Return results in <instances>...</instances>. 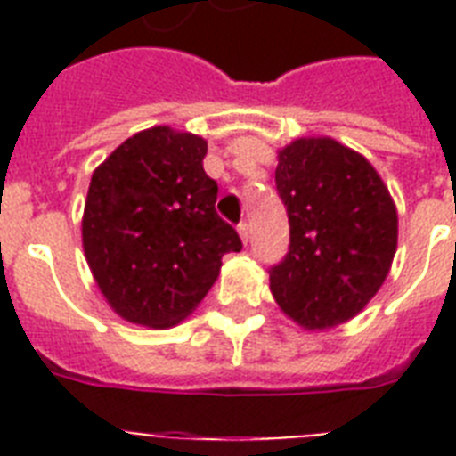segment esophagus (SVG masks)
<instances>
[{
	"label": "esophagus",
	"mask_w": 456,
	"mask_h": 456,
	"mask_svg": "<svg viewBox=\"0 0 456 456\" xmlns=\"http://www.w3.org/2000/svg\"><path fill=\"white\" fill-rule=\"evenodd\" d=\"M239 234H241V239H243V243H248V239H250V229H248V222L243 220V222H239Z\"/></svg>",
	"instance_id": "esophagus-1"
}]
</instances>
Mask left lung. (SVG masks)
Segmentation results:
<instances>
[{
    "label": "left lung",
    "instance_id": "8db88e82",
    "mask_svg": "<svg viewBox=\"0 0 456 456\" xmlns=\"http://www.w3.org/2000/svg\"><path fill=\"white\" fill-rule=\"evenodd\" d=\"M277 193L289 250L270 267L279 307L305 329L354 317L374 298L397 248L388 189L360 153L333 139H298L279 153Z\"/></svg>",
    "mask_w": 456,
    "mask_h": 456
}]
</instances>
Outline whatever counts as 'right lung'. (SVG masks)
<instances>
[{
  "label": "right lung",
  "instance_id": "add662e5",
  "mask_svg": "<svg viewBox=\"0 0 456 456\" xmlns=\"http://www.w3.org/2000/svg\"><path fill=\"white\" fill-rule=\"evenodd\" d=\"M206 151L196 134L151 127L92 175L85 256L110 307L134 324H177L206 298L222 256L241 250L236 229L215 210Z\"/></svg>",
  "mask_w": 456,
  "mask_h": 456
}]
</instances>
